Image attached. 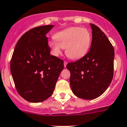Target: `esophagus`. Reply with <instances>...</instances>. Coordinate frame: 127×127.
I'll return each mask as SVG.
<instances>
[{"instance_id":"1","label":"esophagus","mask_w":127,"mask_h":127,"mask_svg":"<svg viewBox=\"0 0 127 127\" xmlns=\"http://www.w3.org/2000/svg\"><path fill=\"white\" fill-rule=\"evenodd\" d=\"M67 63H67L66 61H64V66L65 67V68H66V66Z\"/></svg>"}]
</instances>
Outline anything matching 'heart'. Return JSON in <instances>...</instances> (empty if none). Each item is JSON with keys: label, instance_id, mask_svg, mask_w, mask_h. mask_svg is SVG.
<instances>
[{"label": "heart", "instance_id": "heart-1", "mask_svg": "<svg viewBox=\"0 0 127 127\" xmlns=\"http://www.w3.org/2000/svg\"><path fill=\"white\" fill-rule=\"evenodd\" d=\"M55 40L49 41V46L54 55H59L62 49L71 59H79L88 53L92 42V35L87 28L71 27L54 35Z\"/></svg>", "mask_w": 127, "mask_h": 127}]
</instances>
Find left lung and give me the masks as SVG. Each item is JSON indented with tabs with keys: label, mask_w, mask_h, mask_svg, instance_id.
<instances>
[{
	"label": "left lung",
	"mask_w": 127,
	"mask_h": 127,
	"mask_svg": "<svg viewBox=\"0 0 127 127\" xmlns=\"http://www.w3.org/2000/svg\"><path fill=\"white\" fill-rule=\"evenodd\" d=\"M92 39L90 51L66 68L73 94L83 99H94L103 94L113 78L114 50L99 28L90 24Z\"/></svg>",
	"instance_id": "obj_1"
}]
</instances>
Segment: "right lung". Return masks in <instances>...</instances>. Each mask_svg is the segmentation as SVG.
<instances>
[{
    "mask_svg": "<svg viewBox=\"0 0 127 127\" xmlns=\"http://www.w3.org/2000/svg\"><path fill=\"white\" fill-rule=\"evenodd\" d=\"M54 25L34 28L23 35L15 47L10 70L18 93L31 103H39L52 95L63 61L50 54L46 35Z\"/></svg>",
    "mask_w": 127,
    "mask_h": 127,
    "instance_id": "add662e5",
    "label": "right lung"
}]
</instances>
